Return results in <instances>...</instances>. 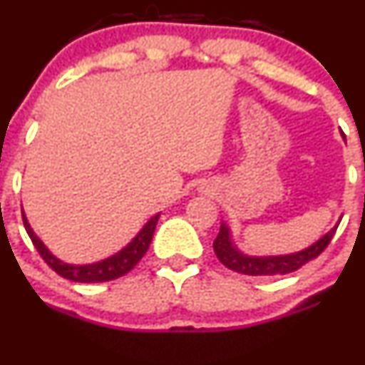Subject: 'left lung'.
Listing matches in <instances>:
<instances>
[{
  "mask_svg": "<svg viewBox=\"0 0 365 365\" xmlns=\"http://www.w3.org/2000/svg\"><path fill=\"white\" fill-rule=\"evenodd\" d=\"M342 218V216H341ZM339 218V222H341ZM339 222L328 230L324 236H321L319 240L314 241L312 245L304 248V250L293 252V254H282V255H250L241 252L236 247L232 240V232H230V227L225 222H222L220 227V232L216 236L212 248H215V254L218 257V261L223 266H227L229 269L237 273H243V275H252V277H272V275H286V273H293L297 269H300L302 266L307 264L309 261L316 259L324 248L328 247V243L334 237L335 230H337Z\"/></svg>",
  "mask_w": 365,
  "mask_h": 365,
  "instance_id": "1",
  "label": "left lung"
}]
</instances>
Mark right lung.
Listing matches in <instances>:
<instances>
[{
    "instance_id": "1",
    "label": "right lung",
    "mask_w": 365,
    "mask_h": 365,
    "mask_svg": "<svg viewBox=\"0 0 365 365\" xmlns=\"http://www.w3.org/2000/svg\"><path fill=\"white\" fill-rule=\"evenodd\" d=\"M161 212H156L145 225L140 229V232L125 245L124 248H120L118 252H115L113 255L106 259H101V261L88 262V264H72V262H65L61 259L53 255L49 252V248L46 247L44 241L34 232L30 222H28L26 215L23 212L24 227H26L28 236L34 241L35 248L38 250V254L42 255L46 262L49 264V268L55 269L60 277L63 279L72 280V282H108V280H115L118 277L125 275V273L131 272L136 264L140 262V259L145 255V252L149 250V245L153 241L154 229H156V223L160 220Z\"/></svg>"
}]
</instances>
